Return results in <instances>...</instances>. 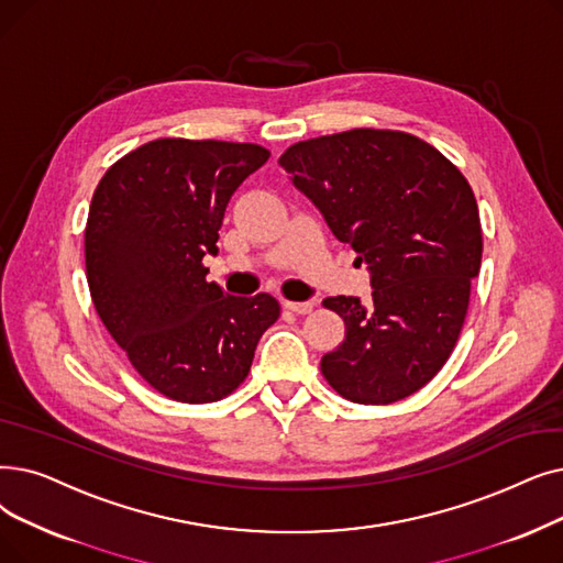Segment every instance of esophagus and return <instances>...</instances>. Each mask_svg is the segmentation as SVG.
I'll return each mask as SVG.
<instances>
[{"label": "esophagus", "mask_w": 563, "mask_h": 563, "mask_svg": "<svg viewBox=\"0 0 563 563\" xmlns=\"http://www.w3.org/2000/svg\"><path fill=\"white\" fill-rule=\"evenodd\" d=\"M289 312H297V314H308L312 310V301H285L283 303Z\"/></svg>", "instance_id": "34e87169"}]
</instances>
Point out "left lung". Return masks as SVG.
<instances>
[{
    "instance_id": "8db88e82",
    "label": "left lung",
    "mask_w": 563,
    "mask_h": 563,
    "mask_svg": "<svg viewBox=\"0 0 563 563\" xmlns=\"http://www.w3.org/2000/svg\"><path fill=\"white\" fill-rule=\"evenodd\" d=\"M278 163L371 268L368 308L322 301L345 322V340L322 356L324 379L358 405L417 394L449 361L481 268L470 181L426 140L388 129L303 140Z\"/></svg>"
}]
</instances>
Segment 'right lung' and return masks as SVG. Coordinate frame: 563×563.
Listing matches in <instances>:
<instances>
[{
	"instance_id": "1",
	"label": "right lung",
	"mask_w": 563,
	"mask_h": 563,
	"mask_svg": "<svg viewBox=\"0 0 563 563\" xmlns=\"http://www.w3.org/2000/svg\"><path fill=\"white\" fill-rule=\"evenodd\" d=\"M272 152L251 142L158 137L110 165L93 190L85 264L101 322L161 396L205 405L249 377L280 303L230 297L205 255L234 190Z\"/></svg>"
}]
</instances>
